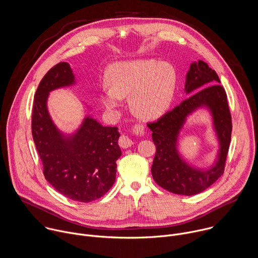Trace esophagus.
<instances>
[{"label": "esophagus", "instance_id": "obj_1", "mask_svg": "<svg viewBox=\"0 0 258 258\" xmlns=\"http://www.w3.org/2000/svg\"><path fill=\"white\" fill-rule=\"evenodd\" d=\"M135 132L138 134V135H143L144 134V126L141 124V125H136L135 126ZM118 144L121 148L123 149H126V148H130L132 145H134V142L132 141V139L125 135H122L120 138H119V141H118Z\"/></svg>", "mask_w": 258, "mask_h": 258}]
</instances>
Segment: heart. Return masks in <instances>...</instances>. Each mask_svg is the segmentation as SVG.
Returning <instances> with one entry per match:
<instances>
[{"instance_id": "heart-1", "label": "heart", "mask_w": 258, "mask_h": 258, "mask_svg": "<svg viewBox=\"0 0 258 258\" xmlns=\"http://www.w3.org/2000/svg\"><path fill=\"white\" fill-rule=\"evenodd\" d=\"M106 81L109 88L102 89L100 100L107 109L117 108L121 99L130 96V105L136 115L154 119L168 109L176 80L169 64L140 59L111 64Z\"/></svg>"}]
</instances>
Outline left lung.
<instances>
[{
	"label": "left lung",
	"mask_w": 258,
	"mask_h": 258,
	"mask_svg": "<svg viewBox=\"0 0 258 258\" xmlns=\"http://www.w3.org/2000/svg\"><path fill=\"white\" fill-rule=\"evenodd\" d=\"M220 79L207 62L194 61L186 74L185 93L191 94L178 106L155 122L148 123L156 146L151 168L155 182L162 188L181 196H195L211 186L224 173L231 142L232 120L227 94ZM206 107L213 118L220 149L217 160L210 168L189 165L179 154L178 138L188 115Z\"/></svg>",
	"instance_id": "obj_1"
}]
</instances>
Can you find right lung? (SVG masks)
Wrapping results in <instances>:
<instances>
[{"label": "right lung", "mask_w": 258, "mask_h": 258, "mask_svg": "<svg viewBox=\"0 0 258 258\" xmlns=\"http://www.w3.org/2000/svg\"><path fill=\"white\" fill-rule=\"evenodd\" d=\"M75 83L66 61L45 74L34 95L31 128L48 183L70 200L89 203L103 197L115 181L120 135L117 127L103 126L90 115L71 135L56 127L47 109L48 95Z\"/></svg>", "instance_id": "right-lung-1"}]
</instances>
